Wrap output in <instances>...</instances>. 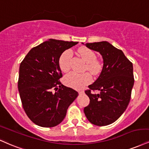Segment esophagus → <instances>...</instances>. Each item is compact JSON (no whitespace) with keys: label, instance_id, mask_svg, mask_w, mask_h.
Wrapping results in <instances>:
<instances>
[{"label":"esophagus","instance_id":"1","mask_svg":"<svg viewBox=\"0 0 149 149\" xmlns=\"http://www.w3.org/2000/svg\"><path fill=\"white\" fill-rule=\"evenodd\" d=\"M84 90H81V91H79V92H78V93H79V94H84Z\"/></svg>","mask_w":149,"mask_h":149}]
</instances>
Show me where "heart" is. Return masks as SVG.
<instances>
[{
	"instance_id": "b5f03b06",
	"label": "heart",
	"mask_w": 149,
	"mask_h": 149,
	"mask_svg": "<svg viewBox=\"0 0 149 149\" xmlns=\"http://www.w3.org/2000/svg\"><path fill=\"white\" fill-rule=\"evenodd\" d=\"M78 53L82 59L86 62L85 69L89 70L93 74H98L101 71L102 66L98 60H96V55L92 50L88 48L82 47L78 49ZM73 56V52L71 49H67L59 57L58 64L61 71L63 72L69 71L71 67V60ZM65 85L75 89H81L85 85L92 82V75L89 72L82 73L73 72L69 73L64 77Z\"/></svg>"
}]
</instances>
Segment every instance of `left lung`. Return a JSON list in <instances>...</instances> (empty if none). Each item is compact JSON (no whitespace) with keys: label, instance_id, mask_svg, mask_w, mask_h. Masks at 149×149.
<instances>
[{"label":"left lung","instance_id":"obj_1","mask_svg":"<svg viewBox=\"0 0 149 149\" xmlns=\"http://www.w3.org/2000/svg\"><path fill=\"white\" fill-rule=\"evenodd\" d=\"M85 45L101 53L103 67L97 80L85 90L90 101L84 108V112L93 124L107 126L119 119L130 102L134 85L132 63L121 50L107 42L87 43ZM96 90L100 93L91 92Z\"/></svg>","mask_w":149,"mask_h":149}]
</instances>
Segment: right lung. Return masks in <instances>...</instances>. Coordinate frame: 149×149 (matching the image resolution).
Returning a JSON list of instances; mask_svg holds the SVG:
<instances>
[{
  "label": "right lung",
  "mask_w": 149,
  "mask_h": 149,
  "mask_svg": "<svg viewBox=\"0 0 149 149\" xmlns=\"http://www.w3.org/2000/svg\"><path fill=\"white\" fill-rule=\"evenodd\" d=\"M78 42L49 39L32 48L19 67L18 89L25 112L37 126L51 128L65 117L78 96L74 89L61 83L60 55Z\"/></svg>",
  "instance_id": "add662e5"
}]
</instances>
